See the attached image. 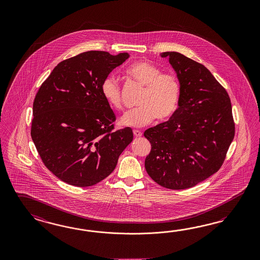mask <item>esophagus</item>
<instances>
[{
	"label": "esophagus",
	"mask_w": 260,
	"mask_h": 260,
	"mask_svg": "<svg viewBox=\"0 0 260 260\" xmlns=\"http://www.w3.org/2000/svg\"><path fill=\"white\" fill-rule=\"evenodd\" d=\"M133 133L134 136H135V137H137V138H139V137H141V136H142V133H141L140 130H134Z\"/></svg>",
	"instance_id": "34e87169"
}]
</instances>
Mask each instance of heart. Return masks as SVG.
I'll return each instance as SVG.
<instances>
[{
  "mask_svg": "<svg viewBox=\"0 0 260 260\" xmlns=\"http://www.w3.org/2000/svg\"><path fill=\"white\" fill-rule=\"evenodd\" d=\"M126 73L144 90L139 96L140 106L127 112L120 119L122 125L142 127L154 119L170 118L178 108L180 99V83L173 73H162L159 68L138 61L127 68ZM101 92L111 107L121 109V87L118 80L111 75L106 76L101 83Z\"/></svg>",
  "mask_w": 260,
  "mask_h": 260,
  "instance_id": "b5f03b06",
  "label": "heart"
}]
</instances>
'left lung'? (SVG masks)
<instances>
[{"instance_id": "1", "label": "left lung", "mask_w": 260, "mask_h": 260, "mask_svg": "<svg viewBox=\"0 0 260 260\" xmlns=\"http://www.w3.org/2000/svg\"><path fill=\"white\" fill-rule=\"evenodd\" d=\"M180 83L178 108L151 127L145 158L150 178L167 189L197 185L221 167L235 137L230 98L206 67L178 52H164Z\"/></svg>"}]
</instances>
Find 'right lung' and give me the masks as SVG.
Here are the masks:
<instances>
[{
    "instance_id": "obj_1",
    "label": "right lung",
    "mask_w": 260,
    "mask_h": 260,
    "mask_svg": "<svg viewBox=\"0 0 260 260\" xmlns=\"http://www.w3.org/2000/svg\"><path fill=\"white\" fill-rule=\"evenodd\" d=\"M129 58L87 51L60 61L33 103L31 138L47 169L70 185L88 187L107 178L133 141L130 127L114 131L116 116L101 83Z\"/></svg>"
}]
</instances>
